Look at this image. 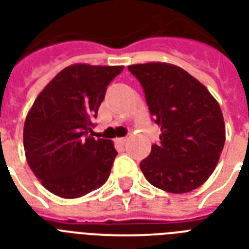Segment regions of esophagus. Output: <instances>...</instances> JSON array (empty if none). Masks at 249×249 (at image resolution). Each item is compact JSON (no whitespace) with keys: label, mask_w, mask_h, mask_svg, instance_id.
<instances>
[{"label":"esophagus","mask_w":249,"mask_h":249,"mask_svg":"<svg viewBox=\"0 0 249 249\" xmlns=\"http://www.w3.org/2000/svg\"><path fill=\"white\" fill-rule=\"evenodd\" d=\"M126 141H128V138H126V137H121V138H116V143L121 144V146H124V144L126 143Z\"/></svg>","instance_id":"obj_1"}]
</instances>
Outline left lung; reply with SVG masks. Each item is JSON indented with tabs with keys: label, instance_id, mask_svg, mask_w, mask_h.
Returning a JSON list of instances; mask_svg holds the SVG:
<instances>
[{
	"label": "left lung",
	"instance_id": "left-lung-1",
	"mask_svg": "<svg viewBox=\"0 0 249 249\" xmlns=\"http://www.w3.org/2000/svg\"><path fill=\"white\" fill-rule=\"evenodd\" d=\"M140 81L159 143L141 161L152 186L173 194L193 191L216 168L225 144L224 116L207 88L185 70L166 63L129 66Z\"/></svg>",
	"mask_w": 249,
	"mask_h": 249
}]
</instances>
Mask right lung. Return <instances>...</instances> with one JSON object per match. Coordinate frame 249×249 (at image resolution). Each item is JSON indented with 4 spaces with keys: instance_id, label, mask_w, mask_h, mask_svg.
Masks as SVG:
<instances>
[{
    "instance_id": "1",
    "label": "right lung",
    "mask_w": 249,
    "mask_h": 249,
    "mask_svg": "<svg viewBox=\"0 0 249 249\" xmlns=\"http://www.w3.org/2000/svg\"><path fill=\"white\" fill-rule=\"evenodd\" d=\"M123 66L72 64L38 94L23 130L25 158L45 189L75 199L101 187L117 151L93 137V120Z\"/></svg>"
}]
</instances>
